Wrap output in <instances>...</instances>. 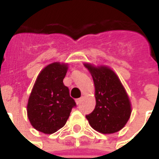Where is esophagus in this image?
<instances>
[{
	"mask_svg": "<svg viewBox=\"0 0 159 159\" xmlns=\"http://www.w3.org/2000/svg\"><path fill=\"white\" fill-rule=\"evenodd\" d=\"M81 100H82V98H79V99H75V102H76L77 104H80L81 102Z\"/></svg>",
	"mask_w": 159,
	"mask_h": 159,
	"instance_id": "esophagus-1",
	"label": "esophagus"
}]
</instances>
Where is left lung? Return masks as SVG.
<instances>
[{
    "label": "left lung",
    "mask_w": 159,
    "mask_h": 159,
    "mask_svg": "<svg viewBox=\"0 0 159 159\" xmlns=\"http://www.w3.org/2000/svg\"><path fill=\"white\" fill-rule=\"evenodd\" d=\"M93 79L96 104L86 118L91 127L102 134L121 130L131 113L128 95L116 73L107 67L85 64Z\"/></svg>",
    "instance_id": "1"
}]
</instances>
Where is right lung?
Returning <instances> with one entry per match:
<instances>
[{"instance_id":"obj_1","label":"right lung","mask_w":159,"mask_h":159,"mask_svg":"<svg viewBox=\"0 0 159 159\" xmlns=\"http://www.w3.org/2000/svg\"><path fill=\"white\" fill-rule=\"evenodd\" d=\"M67 66L53 63L39 74L28 102V117L32 127L44 134L62 128L71 109L76 107L63 83Z\"/></svg>"}]
</instances>
